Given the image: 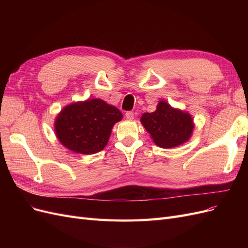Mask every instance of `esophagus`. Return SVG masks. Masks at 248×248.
<instances>
[{"label": "esophagus", "mask_w": 248, "mask_h": 248, "mask_svg": "<svg viewBox=\"0 0 248 248\" xmlns=\"http://www.w3.org/2000/svg\"><path fill=\"white\" fill-rule=\"evenodd\" d=\"M133 112L132 111H127L126 114H125V118L127 119V120H132L133 119Z\"/></svg>", "instance_id": "34e87169"}]
</instances>
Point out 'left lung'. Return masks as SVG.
<instances>
[{
	"instance_id": "8db88e82",
	"label": "left lung",
	"mask_w": 248,
	"mask_h": 248,
	"mask_svg": "<svg viewBox=\"0 0 248 248\" xmlns=\"http://www.w3.org/2000/svg\"><path fill=\"white\" fill-rule=\"evenodd\" d=\"M140 122L153 141L161 148H174L188 140L194 128L188 112L171 108L166 101H159L156 110L145 112Z\"/></svg>"
}]
</instances>
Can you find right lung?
I'll return each mask as SVG.
<instances>
[{
  "mask_svg": "<svg viewBox=\"0 0 248 248\" xmlns=\"http://www.w3.org/2000/svg\"><path fill=\"white\" fill-rule=\"evenodd\" d=\"M122 112L101 99L78 101L65 107L55 121L56 136L72 152L94 154L108 145Z\"/></svg>",
  "mask_w": 248,
  "mask_h": 248,
  "instance_id": "add662e5",
  "label": "right lung"
}]
</instances>
